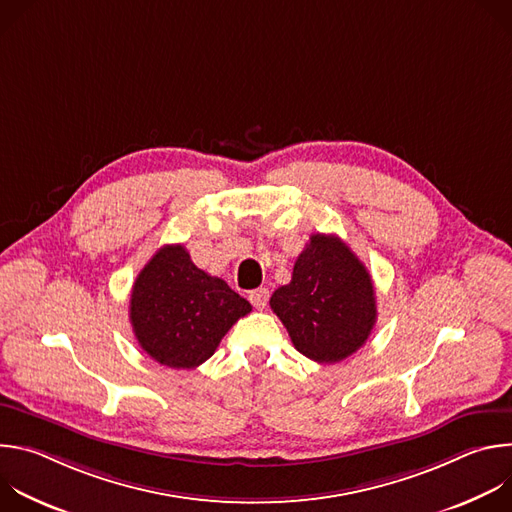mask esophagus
<instances>
[{
  "mask_svg": "<svg viewBox=\"0 0 512 512\" xmlns=\"http://www.w3.org/2000/svg\"><path fill=\"white\" fill-rule=\"evenodd\" d=\"M267 300H269V289H267V287H259V289L249 291V302H251L257 310H263V308L267 306Z\"/></svg>",
  "mask_w": 512,
  "mask_h": 512,
  "instance_id": "34e87169",
  "label": "esophagus"
}]
</instances>
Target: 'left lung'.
<instances>
[{"label":"left lung","instance_id":"1","mask_svg":"<svg viewBox=\"0 0 512 512\" xmlns=\"http://www.w3.org/2000/svg\"><path fill=\"white\" fill-rule=\"evenodd\" d=\"M269 306L298 352L326 364L354 354L377 322L367 267L346 243L322 233L310 237L291 281L273 291Z\"/></svg>","mask_w":512,"mask_h":512}]
</instances>
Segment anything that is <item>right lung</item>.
Instances as JSON below:
<instances>
[{"label":"right lung","instance_id":"1","mask_svg":"<svg viewBox=\"0 0 512 512\" xmlns=\"http://www.w3.org/2000/svg\"><path fill=\"white\" fill-rule=\"evenodd\" d=\"M251 304L221 277L198 269L184 245H164L131 289L129 320L139 346L170 369L208 360Z\"/></svg>","mask_w":512,"mask_h":512}]
</instances>
